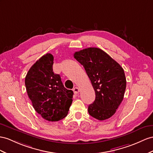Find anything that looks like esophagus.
I'll list each match as a JSON object with an SVG mask.
<instances>
[{"mask_svg": "<svg viewBox=\"0 0 153 153\" xmlns=\"http://www.w3.org/2000/svg\"><path fill=\"white\" fill-rule=\"evenodd\" d=\"M73 91H74V94H78V93H79V88H78V87L74 88Z\"/></svg>", "mask_w": 153, "mask_h": 153, "instance_id": "34e87169", "label": "esophagus"}]
</instances>
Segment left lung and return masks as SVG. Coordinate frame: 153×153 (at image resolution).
<instances>
[{
    "mask_svg": "<svg viewBox=\"0 0 153 153\" xmlns=\"http://www.w3.org/2000/svg\"><path fill=\"white\" fill-rule=\"evenodd\" d=\"M74 56L83 66L95 91V100L88 108L89 114L100 121L110 118L124 97L127 82L123 68L98 48L81 50Z\"/></svg>",
    "mask_w": 153,
    "mask_h": 153,
    "instance_id": "1",
    "label": "left lung"
}]
</instances>
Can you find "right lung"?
<instances>
[{
  "label": "right lung",
  "mask_w": 153,
  "mask_h": 153,
  "mask_svg": "<svg viewBox=\"0 0 153 153\" xmlns=\"http://www.w3.org/2000/svg\"><path fill=\"white\" fill-rule=\"evenodd\" d=\"M53 56L46 53L32 66L25 77L27 94L42 118L57 121L67 115L74 92L65 88L60 76L53 72Z\"/></svg>",
  "instance_id": "obj_1"
}]
</instances>
